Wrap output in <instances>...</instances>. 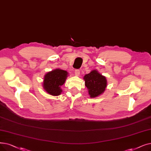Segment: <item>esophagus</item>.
<instances>
[{
	"label": "esophagus",
	"mask_w": 151,
	"mask_h": 151,
	"mask_svg": "<svg viewBox=\"0 0 151 151\" xmlns=\"http://www.w3.org/2000/svg\"><path fill=\"white\" fill-rule=\"evenodd\" d=\"M75 74L76 76H79L80 75V70H75Z\"/></svg>",
	"instance_id": "1"
}]
</instances>
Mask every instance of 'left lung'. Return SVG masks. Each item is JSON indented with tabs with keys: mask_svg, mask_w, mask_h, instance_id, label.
<instances>
[{
	"mask_svg": "<svg viewBox=\"0 0 151 151\" xmlns=\"http://www.w3.org/2000/svg\"><path fill=\"white\" fill-rule=\"evenodd\" d=\"M83 79L88 89L89 95L92 98L99 96L106 90L107 84L106 78L96 70L85 75Z\"/></svg>",
	"mask_w": 151,
	"mask_h": 151,
	"instance_id": "left-lung-1",
	"label": "left lung"
}]
</instances>
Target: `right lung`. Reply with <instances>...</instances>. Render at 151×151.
Returning <instances> with one entry per match:
<instances>
[{
	"label": "right lung",
	"instance_id": "1",
	"mask_svg": "<svg viewBox=\"0 0 151 151\" xmlns=\"http://www.w3.org/2000/svg\"><path fill=\"white\" fill-rule=\"evenodd\" d=\"M68 76V72L59 68L48 72L45 75L43 88L52 96H59L62 92L61 86Z\"/></svg>",
	"mask_w": 151,
	"mask_h": 151
}]
</instances>
